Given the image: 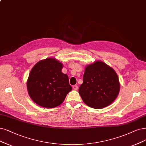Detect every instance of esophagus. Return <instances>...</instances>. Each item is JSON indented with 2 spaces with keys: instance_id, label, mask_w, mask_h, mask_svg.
<instances>
[{
  "instance_id": "esophagus-1",
  "label": "esophagus",
  "mask_w": 146,
  "mask_h": 146,
  "mask_svg": "<svg viewBox=\"0 0 146 146\" xmlns=\"http://www.w3.org/2000/svg\"><path fill=\"white\" fill-rule=\"evenodd\" d=\"M73 88L74 90H77L78 89V85H74L73 86Z\"/></svg>"
}]
</instances>
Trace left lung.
Here are the masks:
<instances>
[{
	"label": "left lung",
	"instance_id": "8db88e82",
	"mask_svg": "<svg viewBox=\"0 0 146 146\" xmlns=\"http://www.w3.org/2000/svg\"><path fill=\"white\" fill-rule=\"evenodd\" d=\"M120 84L114 70L102 61L86 67L79 93L84 103L94 109L110 105L119 93Z\"/></svg>",
	"mask_w": 146,
	"mask_h": 146
}]
</instances>
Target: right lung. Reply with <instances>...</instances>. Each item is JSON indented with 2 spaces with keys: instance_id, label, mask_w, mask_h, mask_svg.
I'll return each instance as SVG.
<instances>
[{
  "instance_id": "right-lung-1",
  "label": "right lung",
  "mask_w": 146,
  "mask_h": 146,
  "mask_svg": "<svg viewBox=\"0 0 146 146\" xmlns=\"http://www.w3.org/2000/svg\"><path fill=\"white\" fill-rule=\"evenodd\" d=\"M62 68V64L53 58L40 61L32 68L27 88L35 103L52 108L64 102L72 88L67 75L61 72Z\"/></svg>"
}]
</instances>
